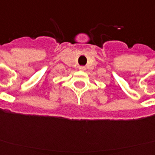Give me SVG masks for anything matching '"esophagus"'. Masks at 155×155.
<instances>
[{"instance_id":"1","label":"esophagus","mask_w":155,"mask_h":155,"mask_svg":"<svg viewBox=\"0 0 155 155\" xmlns=\"http://www.w3.org/2000/svg\"><path fill=\"white\" fill-rule=\"evenodd\" d=\"M79 70H81V71H85L86 68L85 67H82V66L79 67Z\"/></svg>"}]
</instances>
